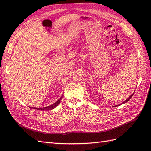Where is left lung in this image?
Returning <instances> with one entry per match:
<instances>
[{"label":"left lung","mask_w":151,"mask_h":151,"mask_svg":"<svg viewBox=\"0 0 151 151\" xmlns=\"http://www.w3.org/2000/svg\"><path fill=\"white\" fill-rule=\"evenodd\" d=\"M133 94H134V93H133ZM133 94H132V95H131V96H130L129 97L128 99H127L126 101H124L122 102V104H124V103H126V102H127L129 100V99H130L132 97V96H133ZM119 105H120V104H118V105H116V106H119Z\"/></svg>","instance_id":"1"}]
</instances>
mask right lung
I'll list each match as a JSON object with an SVG mask.
<instances>
[{
    "mask_svg": "<svg viewBox=\"0 0 151 151\" xmlns=\"http://www.w3.org/2000/svg\"><path fill=\"white\" fill-rule=\"evenodd\" d=\"M62 98H63V95H62V96L60 98V99H58V100L55 102V103H54V104H52V105H50V106H48L47 107H43V108H32V109H39V110H51V109H54V108H55L56 107V106L60 104V101H61V100L62 99Z\"/></svg>",
    "mask_w": 151,
    "mask_h": 151,
    "instance_id": "obj_1",
    "label": "right lung"
}]
</instances>
